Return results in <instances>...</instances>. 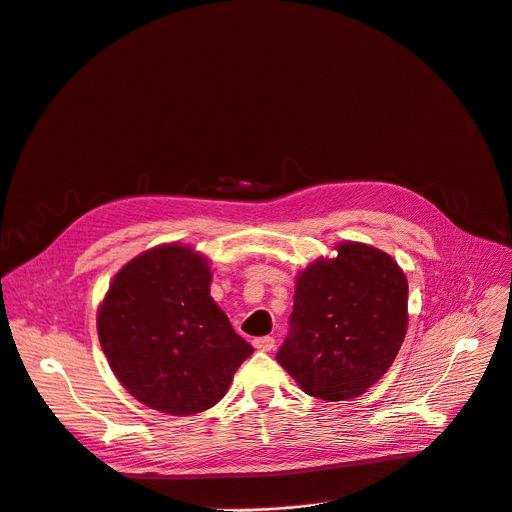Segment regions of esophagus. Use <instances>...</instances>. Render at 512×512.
<instances>
[{
    "mask_svg": "<svg viewBox=\"0 0 512 512\" xmlns=\"http://www.w3.org/2000/svg\"><path fill=\"white\" fill-rule=\"evenodd\" d=\"M274 337H259V339H255L253 341V347L257 349V351H272L274 349Z\"/></svg>",
    "mask_w": 512,
    "mask_h": 512,
    "instance_id": "esophagus-1",
    "label": "esophagus"
}]
</instances>
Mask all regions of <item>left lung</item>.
Segmentation results:
<instances>
[{"label": "left lung", "instance_id": "8db88e82", "mask_svg": "<svg viewBox=\"0 0 512 512\" xmlns=\"http://www.w3.org/2000/svg\"><path fill=\"white\" fill-rule=\"evenodd\" d=\"M295 278L291 337L276 360L301 391L326 402L360 397L391 368L408 330V280L397 261L345 240Z\"/></svg>", "mask_w": 512, "mask_h": 512}]
</instances>
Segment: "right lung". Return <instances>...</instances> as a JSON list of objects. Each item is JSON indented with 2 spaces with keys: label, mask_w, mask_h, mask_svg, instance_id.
<instances>
[{
  "label": "right lung",
  "mask_w": 512,
  "mask_h": 512,
  "mask_svg": "<svg viewBox=\"0 0 512 512\" xmlns=\"http://www.w3.org/2000/svg\"><path fill=\"white\" fill-rule=\"evenodd\" d=\"M211 263L165 242L127 261L98 307L102 351L119 383L171 416L213 408L253 353L211 297Z\"/></svg>",
  "instance_id": "obj_1"
}]
</instances>
